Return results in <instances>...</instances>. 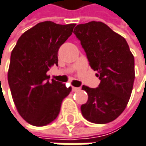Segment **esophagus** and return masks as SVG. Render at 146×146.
Wrapping results in <instances>:
<instances>
[{"label": "esophagus", "mask_w": 146, "mask_h": 146, "mask_svg": "<svg viewBox=\"0 0 146 146\" xmlns=\"http://www.w3.org/2000/svg\"><path fill=\"white\" fill-rule=\"evenodd\" d=\"M72 90H73V92H77V91L80 90V88H78V87H72Z\"/></svg>", "instance_id": "obj_1"}]
</instances>
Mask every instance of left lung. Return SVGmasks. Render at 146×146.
Segmentation results:
<instances>
[{
	"mask_svg": "<svg viewBox=\"0 0 146 146\" xmlns=\"http://www.w3.org/2000/svg\"><path fill=\"white\" fill-rule=\"evenodd\" d=\"M80 41L92 69L100 80L96 88L82 87L88 95L81 106L83 116L94 124H107L125 110L135 80V58L126 40L101 21L78 25Z\"/></svg>",
	"mask_w": 146,
	"mask_h": 146,
	"instance_id": "1",
	"label": "left lung"
}]
</instances>
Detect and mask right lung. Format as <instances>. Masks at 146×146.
Wrapping results in <instances>:
<instances>
[{
  "label": "right lung",
  "instance_id": "right-lung-1",
  "mask_svg": "<svg viewBox=\"0 0 146 146\" xmlns=\"http://www.w3.org/2000/svg\"><path fill=\"white\" fill-rule=\"evenodd\" d=\"M75 24L43 21L25 32L11 54L8 84L20 115L29 124L44 126L58 115L72 88L46 75L58 66L59 47L72 35Z\"/></svg>",
  "mask_w": 146,
  "mask_h": 146
}]
</instances>
